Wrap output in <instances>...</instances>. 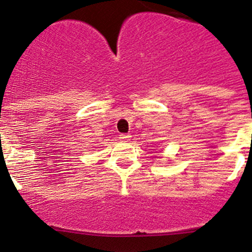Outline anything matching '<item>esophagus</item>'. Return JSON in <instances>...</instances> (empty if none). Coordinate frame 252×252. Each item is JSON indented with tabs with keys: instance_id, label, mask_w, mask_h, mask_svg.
Returning <instances> with one entry per match:
<instances>
[{
	"instance_id": "1",
	"label": "esophagus",
	"mask_w": 252,
	"mask_h": 252,
	"mask_svg": "<svg viewBox=\"0 0 252 252\" xmlns=\"http://www.w3.org/2000/svg\"><path fill=\"white\" fill-rule=\"evenodd\" d=\"M130 138H131L130 134H121V135H119V139H121L122 142H129Z\"/></svg>"
}]
</instances>
